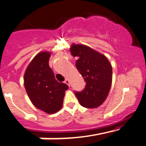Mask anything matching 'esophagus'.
Masks as SVG:
<instances>
[{
  "label": "esophagus",
  "mask_w": 146,
  "mask_h": 146,
  "mask_svg": "<svg viewBox=\"0 0 146 146\" xmlns=\"http://www.w3.org/2000/svg\"><path fill=\"white\" fill-rule=\"evenodd\" d=\"M65 84H66L67 85L69 86H70V81H69V80H68V79H65Z\"/></svg>",
  "instance_id": "1"
}]
</instances>
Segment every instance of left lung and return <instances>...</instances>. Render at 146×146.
<instances>
[{"instance_id": "8db88e82", "label": "left lung", "mask_w": 146, "mask_h": 146, "mask_svg": "<svg viewBox=\"0 0 146 146\" xmlns=\"http://www.w3.org/2000/svg\"><path fill=\"white\" fill-rule=\"evenodd\" d=\"M70 51L76 68L86 82L81 92H76L80 104L86 108H97L104 103L112 82V67L104 54L84 44H73Z\"/></svg>"}]
</instances>
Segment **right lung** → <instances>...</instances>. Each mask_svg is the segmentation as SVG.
I'll return each instance as SVG.
<instances>
[{
    "label": "right lung",
    "instance_id": "1",
    "mask_svg": "<svg viewBox=\"0 0 146 146\" xmlns=\"http://www.w3.org/2000/svg\"><path fill=\"white\" fill-rule=\"evenodd\" d=\"M51 52L38 53L27 66L24 76L26 92L32 104L47 114H54L62 107L68 86L55 79L49 66Z\"/></svg>",
    "mask_w": 146,
    "mask_h": 146
}]
</instances>
